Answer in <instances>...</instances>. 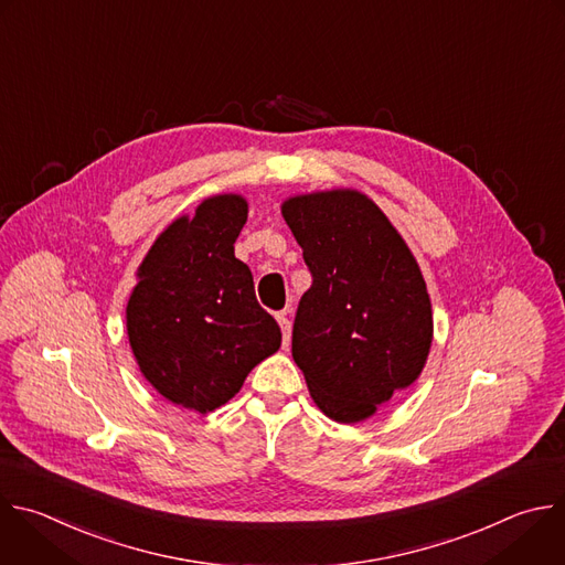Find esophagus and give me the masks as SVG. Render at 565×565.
Instances as JSON below:
<instances>
[{
  "instance_id": "34e87169",
  "label": "esophagus",
  "mask_w": 565,
  "mask_h": 565,
  "mask_svg": "<svg viewBox=\"0 0 565 565\" xmlns=\"http://www.w3.org/2000/svg\"><path fill=\"white\" fill-rule=\"evenodd\" d=\"M277 321H279V326H281L284 348H288V343H290V326H292V321H290V310H281V312L277 315Z\"/></svg>"
}]
</instances>
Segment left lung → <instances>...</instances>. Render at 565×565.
<instances>
[{
    "mask_svg": "<svg viewBox=\"0 0 565 565\" xmlns=\"http://www.w3.org/2000/svg\"><path fill=\"white\" fill-rule=\"evenodd\" d=\"M281 215L312 275L292 359L326 417L363 422L426 365L433 306L422 268L384 211L354 188L288 198Z\"/></svg>",
    "mask_w": 565,
    "mask_h": 565,
    "instance_id": "1",
    "label": "left lung"
}]
</instances>
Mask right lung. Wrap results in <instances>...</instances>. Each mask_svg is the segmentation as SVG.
<instances>
[{"instance_id": "1", "label": "right lung", "mask_w": 565, "mask_h": 565, "mask_svg": "<svg viewBox=\"0 0 565 565\" xmlns=\"http://www.w3.org/2000/svg\"><path fill=\"white\" fill-rule=\"evenodd\" d=\"M246 220L242 195H213L166 226L137 268L128 341L146 382L179 408L215 413L281 345L250 268L235 257Z\"/></svg>"}]
</instances>
